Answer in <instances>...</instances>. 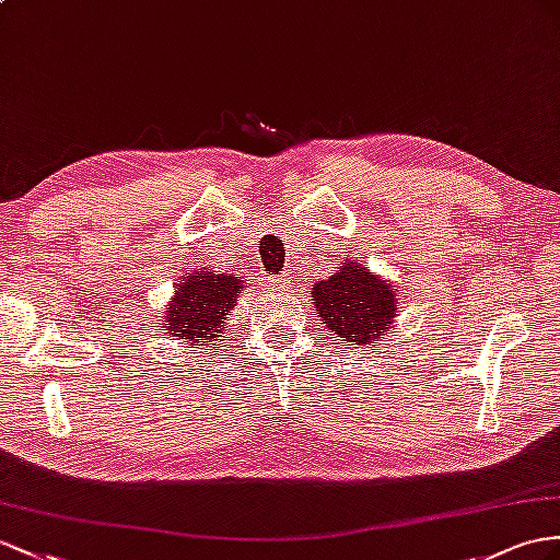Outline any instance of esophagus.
<instances>
[{
  "label": "esophagus",
  "mask_w": 560,
  "mask_h": 560,
  "mask_svg": "<svg viewBox=\"0 0 560 560\" xmlns=\"http://www.w3.org/2000/svg\"><path fill=\"white\" fill-rule=\"evenodd\" d=\"M265 285H267L269 291H285V289H289V279L271 275V277H267V279H265Z\"/></svg>",
  "instance_id": "1"
}]
</instances>
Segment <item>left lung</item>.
Wrapping results in <instances>:
<instances>
[{"mask_svg": "<svg viewBox=\"0 0 560 560\" xmlns=\"http://www.w3.org/2000/svg\"><path fill=\"white\" fill-rule=\"evenodd\" d=\"M312 300L328 336L360 348L383 338L397 312L395 289L354 262L338 267L326 281L314 283Z\"/></svg>", "mask_w": 560, "mask_h": 560, "instance_id": "left-lung-1", "label": "left lung"}]
</instances>
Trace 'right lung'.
<instances>
[{
    "instance_id": "add662e5",
    "label": "right lung",
    "mask_w": 560,
    "mask_h": 560,
    "mask_svg": "<svg viewBox=\"0 0 560 560\" xmlns=\"http://www.w3.org/2000/svg\"><path fill=\"white\" fill-rule=\"evenodd\" d=\"M241 289H246V283L238 275H214L208 267L194 271L191 277H184L175 298L170 300L161 331L170 340L198 342L203 348L214 346L226 328L229 310L234 307Z\"/></svg>"
}]
</instances>
